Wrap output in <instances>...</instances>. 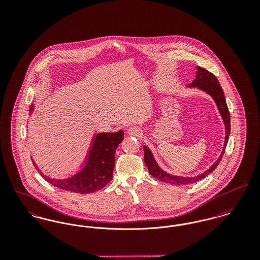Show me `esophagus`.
Here are the masks:
<instances>
[{
  "mask_svg": "<svg viewBox=\"0 0 260 260\" xmlns=\"http://www.w3.org/2000/svg\"><path fill=\"white\" fill-rule=\"evenodd\" d=\"M127 133L129 135H134V136H137V137H140L143 133H142V130L138 127H130L127 129Z\"/></svg>",
  "mask_w": 260,
  "mask_h": 260,
  "instance_id": "obj_1",
  "label": "esophagus"
}]
</instances>
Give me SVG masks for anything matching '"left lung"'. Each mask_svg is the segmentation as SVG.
Listing matches in <instances>:
<instances>
[{
  "instance_id": "left-lung-1",
  "label": "left lung",
  "mask_w": 260,
  "mask_h": 260,
  "mask_svg": "<svg viewBox=\"0 0 260 260\" xmlns=\"http://www.w3.org/2000/svg\"><path fill=\"white\" fill-rule=\"evenodd\" d=\"M197 71H196V77L194 81L190 84L187 85V87H197L198 89L206 92L208 95H210L214 102L216 103V106L219 110V113L222 117L224 126H225V141H224V146H223L222 152L217 159V161L205 172H203L200 175L194 176V177H183V176H175L171 175L165 171H163L157 162L154 159V156L150 149L147 146H143L144 148V161L145 164L148 168L149 173L155 177L156 179L162 181V182H167L170 184H175V185H187L191 184L194 182H197L203 178H205L207 175H209L220 163L222 159L223 154L225 152V147L228 142L229 134H230V114L228 111V107L226 104V100L224 97L222 88L217 80V78L212 74L211 72L205 70L204 68H201L197 66Z\"/></svg>"
}]
</instances>
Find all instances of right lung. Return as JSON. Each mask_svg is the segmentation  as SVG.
I'll use <instances>...</instances> for the list:
<instances>
[{"instance_id": "obj_1", "label": "right lung", "mask_w": 260, "mask_h": 260, "mask_svg": "<svg viewBox=\"0 0 260 260\" xmlns=\"http://www.w3.org/2000/svg\"><path fill=\"white\" fill-rule=\"evenodd\" d=\"M33 110L34 105H31L30 114ZM123 139V130L95 135L86 158L85 166L80 172L67 179H53L44 175L35 162L32 161L38 172L50 184L74 193L89 194L102 189L111 181L115 166V152Z\"/></svg>"}]
</instances>
